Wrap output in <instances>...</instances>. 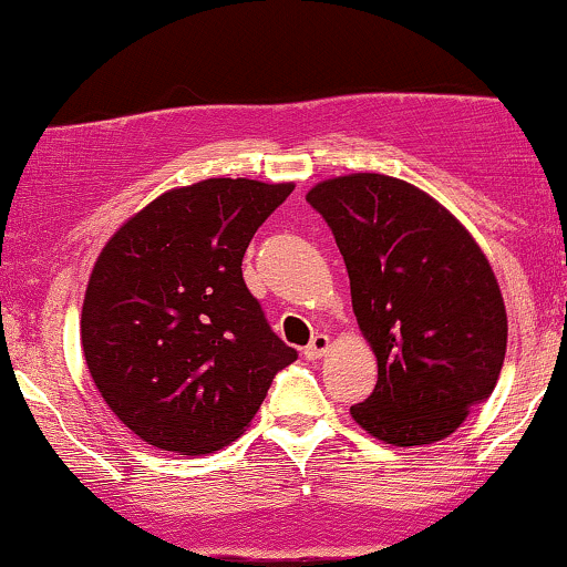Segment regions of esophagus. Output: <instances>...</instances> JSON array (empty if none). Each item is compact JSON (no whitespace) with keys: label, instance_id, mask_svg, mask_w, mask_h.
Segmentation results:
<instances>
[{"label":"esophagus","instance_id":"esophagus-1","mask_svg":"<svg viewBox=\"0 0 567 567\" xmlns=\"http://www.w3.org/2000/svg\"><path fill=\"white\" fill-rule=\"evenodd\" d=\"M330 346H332L330 336H322V332H319V336H313L311 343L303 349L306 359H322V357H327V351H330Z\"/></svg>","mask_w":567,"mask_h":567}]
</instances>
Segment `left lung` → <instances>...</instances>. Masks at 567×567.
Returning a JSON list of instances; mask_svg holds the SVG:
<instances>
[{"mask_svg":"<svg viewBox=\"0 0 567 567\" xmlns=\"http://www.w3.org/2000/svg\"><path fill=\"white\" fill-rule=\"evenodd\" d=\"M343 256L378 385L351 417L372 439H449L494 393L507 309L486 254L425 189L388 174H346L306 193Z\"/></svg>","mask_w":567,"mask_h":567,"instance_id":"8db88e82","label":"left lung"}]
</instances>
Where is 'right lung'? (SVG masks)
<instances>
[{"label": "right lung", "mask_w": 567, "mask_h": 567, "mask_svg": "<svg viewBox=\"0 0 567 567\" xmlns=\"http://www.w3.org/2000/svg\"><path fill=\"white\" fill-rule=\"evenodd\" d=\"M292 182L214 176L126 218L89 275L86 370L150 446L214 454L240 439L271 378L296 361L243 279V256Z\"/></svg>", "instance_id": "obj_1"}]
</instances>
